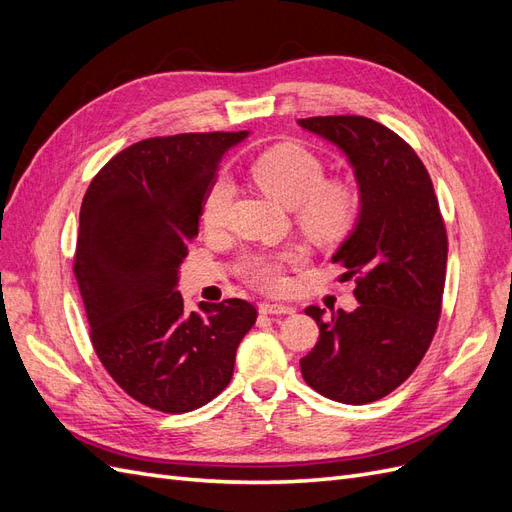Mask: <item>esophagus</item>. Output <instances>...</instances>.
<instances>
[{"instance_id": "esophagus-1", "label": "esophagus", "mask_w": 512, "mask_h": 512, "mask_svg": "<svg viewBox=\"0 0 512 512\" xmlns=\"http://www.w3.org/2000/svg\"><path fill=\"white\" fill-rule=\"evenodd\" d=\"M260 312L269 316H284V314H294V307L282 305V303H262Z\"/></svg>"}]
</instances>
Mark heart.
Returning <instances> with one entry per match:
<instances>
[{
    "label": "heart",
    "mask_w": 512,
    "mask_h": 512,
    "mask_svg": "<svg viewBox=\"0 0 512 512\" xmlns=\"http://www.w3.org/2000/svg\"><path fill=\"white\" fill-rule=\"evenodd\" d=\"M252 177L269 196L294 207V218L309 237L331 241L342 237L354 224L359 211L356 192L344 181L327 179V166L314 151L297 143H280L265 149L252 162ZM235 183L218 173L207 185L200 218L207 228L226 224ZM241 273L252 286L277 292L284 286L282 256L273 252H252L243 258Z\"/></svg>",
    "instance_id": "1"
}]
</instances>
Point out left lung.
I'll use <instances>...</instances> for the list:
<instances>
[{
  "label": "left lung",
  "mask_w": 512,
  "mask_h": 512,
  "mask_svg": "<svg viewBox=\"0 0 512 512\" xmlns=\"http://www.w3.org/2000/svg\"><path fill=\"white\" fill-rule=\"evenodd\" d=\"M354 166L361 218L333 256L361 305L346 314L307 307L320 337L301 359L312 389L363 406L404 384L423 361L442 314L448 237L425 164L393 130L361 115L299 119Z\"/></svg>",
  "instance_id": "1"
}]
</instances>
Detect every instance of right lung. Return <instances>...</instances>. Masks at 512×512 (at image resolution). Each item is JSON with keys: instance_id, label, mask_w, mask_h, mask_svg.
<instances>
[{"instance_id": "right-lung-1", "label": "right lung", "mask_w": 512, "mask_h": 512, "mask_svg": "<svg viewBox=\"0 0 512 512\" xmlns=\"http://www.w3.org/2000/svg\"><path fill=\"white\" fill-rule=\"evenodd\" d=\"M247 132L153 136L108 160L81 205L74 277L100 363L138 404L183 414L232 378L258 318L243 299L185 312L179 265L222 156Z\"/></svg>"}]
</instances>
